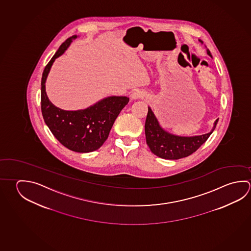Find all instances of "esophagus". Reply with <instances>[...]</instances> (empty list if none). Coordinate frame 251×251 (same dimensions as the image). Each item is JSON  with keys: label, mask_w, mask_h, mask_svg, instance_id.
<instances>
[{"label": "esophagus", "mask_w": 251, "mask_h": 251, "mask_svg": "<svg viewBox=\"0 0 251 251\" xmlns=\"http://www.w3.org/2000/svg\"><path fill=\"white\" fill-rule=\"evenodd\" d=\"M145 94L141 91V90H135L133 93H131L132 100H137V99H141L144 98Z\"/></svg>", "instance_id": "1"}]
</instances>
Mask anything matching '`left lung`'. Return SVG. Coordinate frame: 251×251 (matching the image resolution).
Instances as JSON below:
<instances>
[{
    "mask_svg": "<svg viewBox=\"0 0 251 251\" xmlns=\"http://www.w3.org/2000/svg\"><path fill=\"white\" fill-rule=\"evenodd\" d=\"M198 41L203 44L202 40ZM206 49L207 54L212 58L210 50ZM219 119L216 120L211 131L198 136H178L166 130L160 125L153 111L148 106V114L145 121V131L146 143L152 153L165 159H179L188 157L195 152L211 136L215 129Z\"/></svg>",
    "mask_w": 251,
    "mask_h": 251,
    "instance_id": "8db88e82",
    "label": "left lung"
}]
</instances>
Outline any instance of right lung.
<instances>
[{
	"label": "right lung",
	"mask_w": 251,
	"mask_h": 251,
	"mask_svg": "<svg viewBox=\"0 0 251 251\" xmlns=\"http://www.w3.org/2000/svg\"><path fill=\"white\" fill-rule=\"evenodd\" d=\"M78 36L62 43L45 68L41 79V111L45 123L62 145L75 152L86 153L101 147L115 119L129 101L126 96H108L79 110H63L49 100L46 82L56 58L64 53Z\"/></svg>",
	"instance_id": "right-lung-1"
}]
</instances>
